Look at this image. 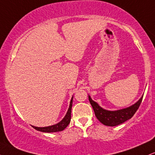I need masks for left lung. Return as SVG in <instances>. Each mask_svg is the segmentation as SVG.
Here are the masks:
<instances>
[{
    "label": "left lung",
    "instance_id": "obj_1",
    "mask_svg": "<svg viewBox=\"0 0 155 155\" xmlns=\"http://www.w3.org/2000/svg\"><path fill=\"white\" fill-rule=\"evenodd\" d=\"M142 99H143V95L136 104L129 107L123 108V109L117 110V111H108L101 108L97 103L92 101L90 96L89 95V101H90V104L92 105L95 117H97V120L104 125L111 126V127L119 125L132 118L138 108H139Z\"/></svg>",
    "mask_w": 155,
    "mask_h": 155
}]
</instances>
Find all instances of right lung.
<instances>
[{"instance_id": "obj_1", "label": "right lung", "mask_w": 155, "mask_h": 155, "mask_svg": "<svg viewBox=\"0 0 155 155\" xmlns=\"http://www.w3.org/2000/svg\"><path fill=\"white\" fill-rule=\"evenodd\" d=\"M73 97L71 100L70 105H69L68 110L64 118L60 121V122H58V124H53V125L48 126V127H35V126H32L33 128L36 130L41 131V132L44 133H54V132H59V131L63 130L65 127L68 125L69 123L71 122V108H72V104H73Z\"/></svg>"}]
</instances>
